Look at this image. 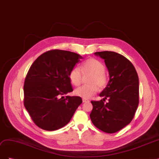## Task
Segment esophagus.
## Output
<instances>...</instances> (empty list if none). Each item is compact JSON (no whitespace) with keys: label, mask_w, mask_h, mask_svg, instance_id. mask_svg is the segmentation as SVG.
I'll use <instances>...</instances> for the list:
<instances>
[{"label":"esophagus","mask_w":159,"mask_h":159,"mask_svg":"<svg viewBox=\"0 0 159 159\" xmlns=\"http://www.w3.org/2000/svg\"><path fill=\"white\" fill-rule=\"evenodd\" d=\"M82 101H83V102H84V103L89 102V101L88 99H85V98H83V99H82Z\"/></svg>","instance_id":"esophagus-1"}]
</instances>
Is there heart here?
<instances>
[{
  "label": "heart",
  "mask_w": 159,
  "mask_h": 159,
  "mask_svg": "<svg viewBox=\"0 0 159 159\" xmlns=\"http://www.w3.org/2000/svg\"><path fill=\"white\" fill-rule=\"evenodd\" d=\"M82 74L90 75L88 78V84L84 85L75 90V93L80 97L90 98L97 93L98 88L103 89L108 84V76L105 71V66L97 59L89 58L84 61L81 66V70L78 67H74L69 73L71 83L75 86H79L82 81Z\"/></svg>",
  "instance_id": "1"
}]
</instances>
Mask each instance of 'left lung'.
I'll return each instance as SVG.
<instances>
[{
  "instance_id": "1",
  "label": "left lung",
  "mask_w": 159,
  "mask_h": 159,
  "mask_svg": "<svg viewBox=\"0 0 159 159\" xmlns=\"http://www.w3.org/2000/svg\"><path fill=\"white\" fill-rule=\"evenodd\" d=\"M104 59L109 81L100 93L104 98L91 101L90 118L94 125L105 133H116L131 123L139 102V78L134 66L125 57L111 51L97 52ZM108 102L105 103V99Z\"/></svg>"
}]
</instances>
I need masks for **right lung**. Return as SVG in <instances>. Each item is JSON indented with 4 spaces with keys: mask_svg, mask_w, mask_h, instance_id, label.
Listing matches in <instances>:
<instances>
[{
    "mask_svg": "<svg viewBox=\"0 0 159 159\" xmlns=\"http://www.w3.org/2000/svg\"><path fill=\"white\" fill-rule=\"evenodd\" d=\"M81 57L70 51L51 50L31 65L24 84V105L38 127L46 131L63 127L82 103L79 96H63L73 91L69 73Z\"/></svg>",
    "mask_w": 159,
    "mask_h": 159,
    "instance_id": "right-lung-1",
    "label": "right lung"
}]
</instances>
